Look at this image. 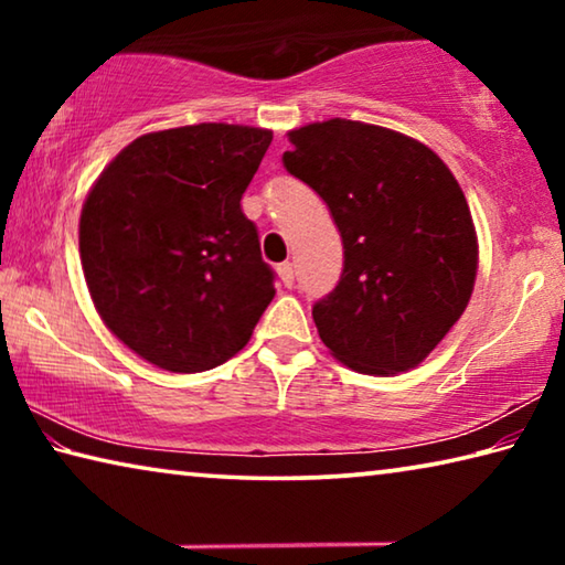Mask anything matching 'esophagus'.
<instances>
[{
  "instance_id": "obj_1",
  "label": "esophagus",
  "mask_w": 565,
  "mask_h": 565,
  "mask_svg": "<svg viewBox=\"0 0 565 565\" xmlns=\"http://www.w3.org/2000/svg\"><path fill=\"white\" fill-rule=\"evenodd\" d=\"M276 271H279V279L284 281L286 289H291V286H294V264L284 262V264L276 266Z\"/></svg>"
}]
</instances>
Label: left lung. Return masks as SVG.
I'll return each instance as SVG.
<instances>
[{"mask_svg":"<svg viewBox=\"0 0 565 565\" xmlns=\"http://www.w3.org/2000/svg\"><path fill=\"white\" fill-rule=\"evenodd\" d=\"M289 139L286 171L327 202L343 242L337 289L311 311L321 341L361 374L414 369L473 291L478 244L461 186L431 149L374 124L329 119Z\"/></svg>","mask_w":565,"mask_h":565,"instance_id":"obj_1","label":"left lung"}]
</instances>
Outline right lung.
<instances>
[{"label":"right lung","instance_id":"right-lung-1","mask_svg":"<svg viewBox=\"0 0 565 565\" xmlns=\"http://www.w3.org/2000/svg\"><path fill=\"white\" fill-rule=\"evenodd\" d=\"M271 131L194 124L119 151L79 218L82 269L117 339L174 374L209 371L246 347L276 274L242 196Z\"/></svg>","mask_w":565,"mask_h":565}]
</instances>
